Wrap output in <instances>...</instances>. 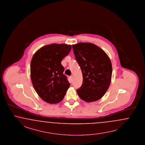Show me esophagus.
<instances>
[{
    "label": "esophagus",
    "mask_w": 145,
    "mask_h": 145,
    "mask_svg": "<svg viewBox=\"0 0 145 145\" xmlns=\"http://www.w3.org/2000/svg\"><path fill=\"white\" fill-rule=\"evenodd\" d=\"M69 80H70V82H72V80H73V78H72V76H70L69 77Z\"/></svg>",
    "instance_id": "esophagus-1"
}]
</instances>
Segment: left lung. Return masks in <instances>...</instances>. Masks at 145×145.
Listing matches in <instances>:
<instances>
[{
    "mask_svg": "<svg viewBox=\"0 0 145 145\" xmlns=\"http://www.w3.org/2000/svg\"><path fill=\"white\" fill-rule=\"evenodd\" d=\"M83 75V84L77 92L87 103L96 101L107 92L112 80V65L107 54L96 45L80 42L72 45Z\"/></svg>",
    "mask_w": 145,
    "mask_h": 145,
    "instance_id": "left-lung-1",
    "label": "left lung"
}]
</instances>
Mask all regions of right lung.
<instances>
[{
    "label": "right lung",
    "mask_w": 145,
    "mask_h": 145,
    "mask_svg": "<svg viewBox=\"0 0 145 145\" xmlns=\"http://www.w3.org/2000/svg\"><path fill=\"white\" fill-rule=\"evenodd\" d=\"M71 49L70 45L52 44L41 47L33 56L30 64L32 84L39 97L46 103H60L70 86L61 62Z\"/></svg>",
    "instance_id": "add662e5"
}]
</instances>
